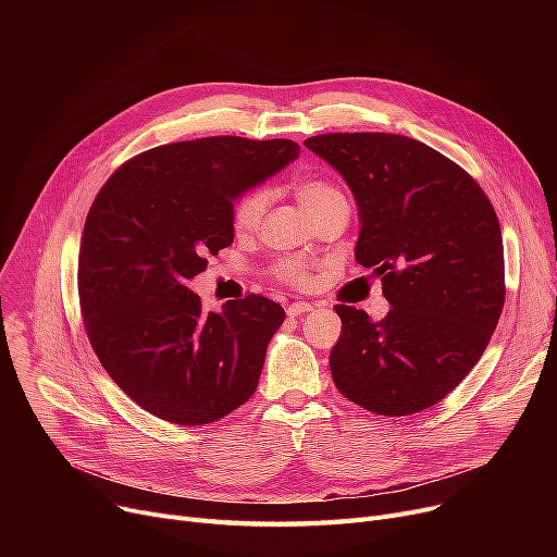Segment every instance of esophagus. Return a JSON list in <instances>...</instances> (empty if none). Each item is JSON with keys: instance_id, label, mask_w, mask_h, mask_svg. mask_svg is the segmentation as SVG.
<instances>
[{"instance_id": "esophagus-1", "label": "esophagus", "mask_w": 557, "mask_h": 557, "mask_svg": "<svg viewBox=\"0 0 557 557\" xmlns=\"http://www.w3.org/2000/svg\"><path fill=\"white\" fill-rule=\"evenodd\" d=\"M311 309H313V307H311L309 302H294V305L286 307V313H288L290 318H296V315L307 313V311H311Z\"/></svg>"}]
</instances>
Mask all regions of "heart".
Listing matches in <instances>:
<instances>
[{
  "instance_id": "b5f03b06",
  "label": "heart",
  "mask_w": 557,
  "mask_h": 557,
  "mask_svg": "<svg viewBox=\"0 0 557 557\" xmlns=\"http://www.w3.org/2000/svg\"><path fill=\"white\" fill-rule=\"evenodd\" d=\"M298 200H300L305 212L311 219L327 212L330 208H334V205L347 202L345 194L336 185H332L327 181H318V178L302 181L298 185ZM263 210H267V191H263V189L246 191L237 200V205H234V210H232V225H234V230H237L239 234L252 232L259 225ZM275 275L282 282H286V284L302 286V288L313 282L311 271L305 267L302 261H296V259H282V261H277Z\"/></svg>"
}]
</instances>
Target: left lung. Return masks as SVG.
<instances>
[{
  "mask_svg": "<svg viewBox=\"0 0 557 557\" xmlns=\"http://www.w3.org/2000/svg\"><path fill=\"white\" fill-rule=\"evenodd\" d=\"M305 146L330 162L359 208L357 261L382 277L391 311L336 305V388L376 416L445 399L494 334L506 300L504 239L490 198L431 146L393 133H327Z\"/></svg>",
  "mask_w": 557,
  "mask_h": 557,
  "instance_id": "8db88e82",
  "label": "left lung"
}]
</instances>
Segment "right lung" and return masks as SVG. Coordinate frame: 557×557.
<instances>
[{"label":"right lung","mask_w":557,"mask_h":557,"mask_svg":"<svg viewBox=\"0 0 557 557\" xmlns=\"http://www.w3.org/2000/svg\"><path fill=\"white\" fill-rule=\"evenodd\" d=\"M298 156L290 139L175 141L131 158L97 194L78 252L83 325L144 411L200 426L252 397L284 309L250 294L205 311L187 282L232 244L234 200Z\"/></svg>","instance_id":"obj_1"}]
</instances>
